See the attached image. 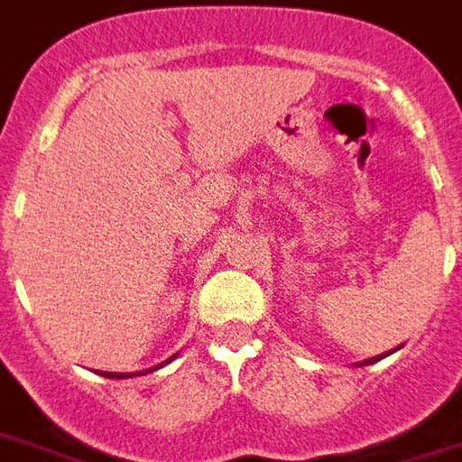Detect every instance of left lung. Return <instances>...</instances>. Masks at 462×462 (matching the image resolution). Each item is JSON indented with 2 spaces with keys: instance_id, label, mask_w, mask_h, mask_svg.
Returning <instances> with one entry per match:
<instances>
[{
  "instance_id": "obj_1",
  "label": "left lung",
  "mask_w": 462,
  "mask_h": 462,
  "mask_svg": "<svg viewBox=\"0 0 462 462\" xmlns=\"http://www.w3.org/2000/svg\"><path fill=\"white\" fill-rule=\"evenodd\" d=\"M384 356H387V353H384ZM384 356H375V358H367V360H365V365H370V363H375V360L384 358Z\"/></svg>"
}]
</instances>
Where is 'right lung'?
Returning <instances> with one entry per match:
<instances>
[{"label": "right lung", "instance_id": "add662e5", "mask_svg": "<svg viewBox=\"0 0 462 462\" xmlns=\"http://www.w3.org/2000/svg\"><path fill=\"white\" fill-rule=\"evenodd\" d=\"M172 358H175V356H172ZM172 358H170V360H172ZM170 360H168V363H170ZM162 365H165V363H161L158 367H162ZM158 367H152V370H158ZM143 373H151V370H143ZM143 373H136V375H143ZM102 375L109 377V380H112V377H114V380H124V377H134V373H102Z\"/></svg>", "mask_w": 462, "mask_h": 462}]
</instances>
